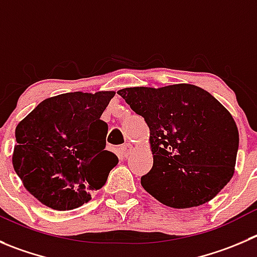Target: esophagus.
<instances>
[{
	"mask_svg": "<svg viewBox=\"0 0 257 257\" xmlns=\"http://www.w3.org/2000/svg\"><path fill=\"white\" fill-rule=\"evenodd\" d=\"M131 154V145L130 144H124V145L121 146V155L123 158H127V156Z\"/></svg>",
	"mask_w": 257,
	"mask_h": 257,
	"instance_id": "34e87169",
	"label": "esophagus"
}]
</instances>
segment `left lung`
I'll return each instance as SVG.
<instances>
[{"mask_svg": "<svg viewBox=\"0 0 257 257\" xmlns=\"http://www.w3.org/2000/svg\"><path fill=\"white\" fill-rule=\"evenodd\" d=\"M117 93L150 128L154 164L141 185L160 203L179 209L202 206L231 180L238 130L211 93L185 83Z\"/></svg>", "mask_w": 257, "mask_h": 257, "instance_id": "obj_1", "label": "left lung"}]
</instances>
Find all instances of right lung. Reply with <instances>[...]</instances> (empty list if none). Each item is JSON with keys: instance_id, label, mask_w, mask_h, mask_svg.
<instances>
[{"instance_id": "1", "label": "right lung", "mask_w": 257, "mask_h": 257, "mask_svg": "<svg viewBox=\"0 0 257 257\" xmlns=\"http://www.w3.org/2000/svg\"><path fill=\"white\" fill-rule=\"evenodd\" d=\"M113 96L107 90L50 97L17 124L14 169L49 208L69 211L87 203L118 163L104 150L108 126L101 119Z\"/></svg>"}]
</instances>
